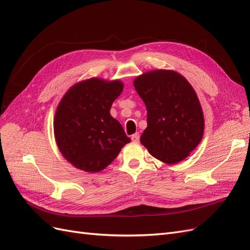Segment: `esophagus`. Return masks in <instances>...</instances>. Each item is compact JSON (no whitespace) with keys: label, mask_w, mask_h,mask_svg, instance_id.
Returning a JSON list of instances; mask_svg holds the SVG:
<instances>
[{"label":"esophagus","mask_w":250,"mask_h":250,"mask_svg":"<svg viewBox=\"0 0 250 250\" xmlns=\"http://www.w3.org/2000/svg\"><path fill=\"white\" fill-rule=\"evenodd\" d=\"M131 140H132V142H134V143H139V141H140V134H139L138 132L132 134V135H131Z\"/></svg>","instance_id":"esophagus-1"}]
</instances>
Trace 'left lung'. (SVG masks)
<instances>
[{
  "label": "left lung",
  "mask_w": 250,
  "mask_h": 250,
  "mask_svg": "<svg viewBox=\"0 0 250 250\" xmlns=\"http://www.w3.org/2000/svg\"><path fill=\"white\" fill-rule=\"evenodd\" d=\"M147 108V128L141 143L149 153L173 165L185 160L198 146L204 118L194 88L180 74L150 71L133 81Z\"/></svg>",
  "instance_id": "obj_1"
}]
</instances>
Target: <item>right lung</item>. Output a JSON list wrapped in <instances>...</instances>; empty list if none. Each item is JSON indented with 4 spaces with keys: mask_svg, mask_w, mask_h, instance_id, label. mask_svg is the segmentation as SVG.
<instances>
[{
    "mask_svg": "<svg viewBox=\"0 0 250 250\" xmlns=\"http://www.w3.org/2000/svg\"><path fill=\"white\" fill-rule=\"evenodd\" d=\"M123 87L120 80L90 78L73 85L58 104L55 140L60 152L74 167L100 172L130 142L109 112Z\"/></svg>",
    "mask_w": 250,
    "mask_h": 250,
    "instance_id": "right-lung-1",
    "label": "right lung"
}]
</instances>
